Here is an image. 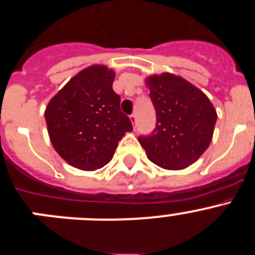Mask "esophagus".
I'll use <instances>...</instances> for the list:
<instances>
[{
	"instance_id": "esophagus-1",
	"label": "esophagus",
	"mask_w": 255,
	"mask_h": 255,
	"mask_svg": "<svg viewBox=\"0 0 255 255\" xmlns=\"http://www.w3.org/2000/svg\"><path fill=\"white\" fill-rule=\"evenodd\" d=\"M130 121L132 123V125H135V124H136V115L135 114L130 115Z\"/></svg>"
}]
</instances>
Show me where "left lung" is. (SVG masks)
<instances>
[{
	"label": "left lung",
	"instance_id": "left-lung-1",
	"mask_svg": "<svg viewBox=\"0 0 255 255\" xmlns=\"http://www.w3.org/2000/svg\"><path fill=\"white\" fill-rule=\"evenodd\" d=\"M155 108L152 134L138 140L147 157L166 170H182L206 152L217 114L208 97L185 79L163 73L145 79Z\"/></svg>",
	"mask_w": 255,
	"mask_h": 255
}]
</instances>
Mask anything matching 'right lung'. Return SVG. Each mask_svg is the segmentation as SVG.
Returning a JSON list of instances; mask_svg holds the SVG:
<instances>
[{"instance_id":"right-lung-1","label":"right lung","mask_w":255,"mask_h":255,"mask_svg":"<svg viewBox=\"0 0 255 255\" xmlns=\"http://www.w3.org/2000/svg\"><path fill=\"white\" fill-rule=\"evenodd\" d=\"M115 71L93 65L76 74L46 107L47 129L56 152L73 167L94 171L111 161L119 141L131 131L112 89Z\"/></svg>"}]
</instances>
